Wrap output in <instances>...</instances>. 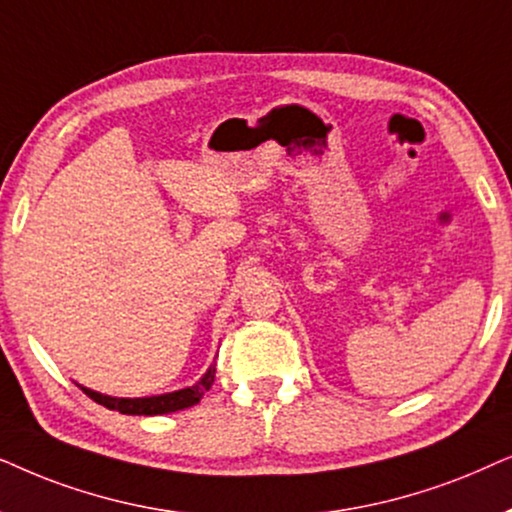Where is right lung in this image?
Listing matches in <instances>:
<instances>
[{"instance_id":"right-lung-1","label":"right lung","mask_w":512,"mask_h":512,"mask_svg":"<svg viewBox=\"0 0 512 512\" xmlns=\"http://www.w3.org/2000/svg\"><path fill=\"white\" fill-rule=\"evenodd\" d=\"M215 381V365L208 367V372L196 381L194 386L180 388V391L173 393H161V395H149V398H112V395H102L98 391H91V388L81 386L88 398L95 400V403L107 407V410H117L121 414H133V417H156V414H170L187 410L199 403L203 393L213 386Z\"/></svg>"}]
</instances>
